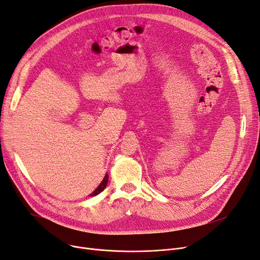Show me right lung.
<instances>
[{
  "mask_svg": "<svg viewBox=\"0 0 260 260\" xmlns=\"http://www.w3.org/2000/svg\"><path fill=\"white\" fill-rule=\"evenodd\" d=\"M107 183H108V174L105 175V177H104L103 180H102V183H101V184L99 185V187H98L89 197H95V196H98L99 193L102 192V191L105 189V187L107 186Z\"/></svg>",
  "mask_w": 260,
  "mask_h": 260,
  "instance_id": "obj_1",
  "label": "right lung"
}]
</instances>
